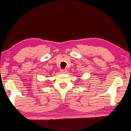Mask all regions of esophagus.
Here are the masks:
<instances>
[{
	"label": "esophagus",
	"mask_w": 131,
	"mask_h": 131,
	"mask_svg": "<svg viewBox=\"0 0 131 131\" xmlns=\"http://www.w3.org/2000/svg\"><path fill=\"white\" fill-rule=\"evenodd\" d=\"M67 70L66 69H61V73H66L67 72Z\"/></svg>",
	"instance_id": "obj_1"
}]
</instances>
